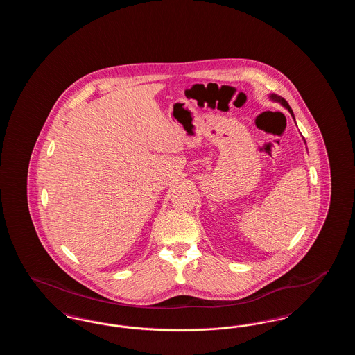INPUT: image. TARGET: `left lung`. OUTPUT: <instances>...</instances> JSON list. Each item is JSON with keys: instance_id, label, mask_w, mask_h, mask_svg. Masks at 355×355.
I'll use <instances>...</instances> for the list:
<instances>
[{"instance_id": "left-lung-1", "label": "left lung", "mask_w": 355, "mask_h": 355, "mask_svg": "<svg viewBox=\"0 0 355 355\" xmlns=\"http://www.w3.org/2000/svg\"><path fill=\"white\" fill-rule=\"evenodd\" d=\"M269 97H270V100H272V101L279 102V103H281V105H282V106H284V107H286L287 110H288V112H290V114H291V116H293V119H294V114H293V110H291V107H290V106H288V103H287V101H286V100H285V98H282V97H279V96H277V94H270V96H269Z\"/></svg>"}]
</instances>
